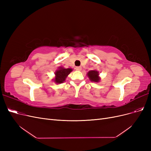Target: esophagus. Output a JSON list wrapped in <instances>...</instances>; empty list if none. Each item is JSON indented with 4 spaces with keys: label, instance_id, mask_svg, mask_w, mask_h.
Masks as SVG:
<instances>
[{
    "label": "esophagus",
    "instance_id": "esophagus-1",
    "mask_svg": "<svg viewBox=\"0 0 151 151\" xmlns=\"http://www.w3.org/2000/svg\"><path fill=\"white\" fill-rule=\"evenodd\" d=\"M81 69H82V67H76V70L80 71V70H81Z\"/></svg>",
    "mask_w": 151,
    "mask_h": 151
}]
</instances>
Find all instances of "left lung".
<instances>
[{"mask_svg":"<svg viewBox=\"0 0 151 151\" xmlns=\"http://www.w3.org/2000/svg\"><path fill=\"white\" fill-rule=\"evenodd\" d=\"M87 76L89 77V80L93 83H99L101 80V77H99V73L96 70H90L87 73Z\"/></svg>","mask_w":151,"mask_h":151,"instance_id":"8db88e82","label":"left lung"}]
</instances>
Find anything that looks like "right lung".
Returning a JSON list of instances; mask_svg holds the SVG:
<instances>
[{
    "instance_id": "right-lung-1",
    "label": "right lung",
    "mask_w": 151,
    "mask_h": 151,
    "mask_svg": "<svg viewBox=\"0 0 151 151\" xmlns=\"http://www.w3.org/2000/svg\"><path fill=\"white\" fill-rule=\"evenodd\" d=\"M73 70L71 68H65L63 67H58L57 69L55 72V77L53 81L55 84H61L65 81L67 77Z\"/></svg>"
}]
</instances>
